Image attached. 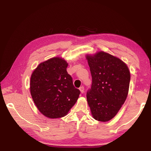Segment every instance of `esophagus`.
<instances>
[{
    "label": "esophagus",
    "mask_w": 151,
    "mask_h": 151,
    "mask_svg": "<svg viewBox=\"0 0 151 151\" xmlns=\"http://www.w3.org/2000/svg\"><path fill=\"white\" fill-rule=\"evenodd\" d=\"M79 90L81 91V93L82 94L84 93V86L80 87V88H79Z\"/></svg>",
    "instance_id": "1"
}]
</instances>
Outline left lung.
<instances>
[{
  "instance_id": "obj_1",
  "label": "left lung",
  "mask_w": 151,
  "mask_h": 151,
  "mask_svg": "<svg viewBox=\"0 0 151 151\" xmlns=\"http://www.w3.org/2000/svg\"><path fill=\"white\" fill-rule=\"evenodd\" d=\"M92 84L87 101L95 120L107 122L115 116L129 93L130 74L120 59L104 52L87 55Z\"/></svg>"
}]
</instances>
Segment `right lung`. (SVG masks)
<instances>
[{
  "mask_svg": "<svg viewBox=\"0 0 151 151\" xmlns=\"http://www.w3.org/2000/svg\"><path fill=\"white\" fill-rule=\"evenodd\" d=\"M68 63L58 57L41 63L31 77L30 91L39 111L50 118L65 116L81 91L73 85Z\"/></svg>",
  "mask_w": 151,
  "mask_h": 151,
  "instance_id": "add662e5",
  "label": "right lung"
}]
</instances>
